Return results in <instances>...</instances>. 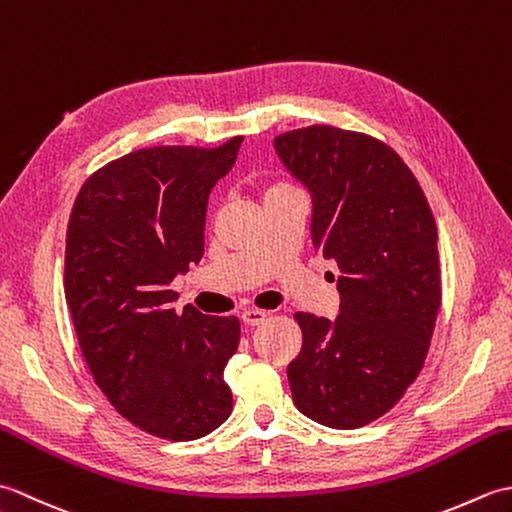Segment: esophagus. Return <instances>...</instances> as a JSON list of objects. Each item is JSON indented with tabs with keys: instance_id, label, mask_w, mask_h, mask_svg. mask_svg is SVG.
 Here are the masks:
<instances>
[{
	"instance_id": "obj_1",
	"label": "esophagus",
	"mask_w": 512,
	"mask_h": 512,
	"mask_svg": "<svg viewBox=\"0 0 512 512\" xmlns=\"http://www.w3.org/2000/svg\"><path fill=\"white\" fill-rule=\"evenodd\" d=\"M266 319H268V312H266V310L248 308V310H244V314H242V321H244L246 325H262Z\"/></svg>"
}]
</instances>
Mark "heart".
<instances>
[{"mask_svg":"<svg viewBox=\"0 0 512 512\" xmlns=\"http://www.w3.org/2000/svg\"><path fill=\"white\" fill-rule=\"evenodd\" d=\"M284 187H288V184H275V187H270L268 191H275V189H284Z\"/></svg>","mask_w":512,"mask_h":512,"instance_id":"b5f03b06","label":"heart"}]
</instances>
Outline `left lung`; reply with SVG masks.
<instances>
[{"instance_id": "8db88e82", "label": "left lung", "mask_w": 512, "mask_h": 512, "mask_svg": "<svg viewBox=\"0 0 512 512\" xmlns=\"http://www.w3.org/2000/svg\"><path fill=\"white\" fill-rule=\"evenodd\" d=\"M275 149L312 193L314 250L341 270L339 317L295 314L292 400L325 427H365L427 358L442 303L436 220L411 169L374 136L310 125L279 134Z\"/></svg>"}]
</instances>
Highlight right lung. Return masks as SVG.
Instances as JSON below:
<instances>
[{"mask_svg":"<svg viewBox=\"0 0 512 512\" xmlns=\"http://www.w3.org/2000/svg\"><path fill=\"white\" fill-rule=\"evenodd\" d=\"M242 140L132 151L72 206L63 288L81 354L114 409L156 438L198 440L233 411L224 367L239 319L178 312L169 284L202 259L206 200Z\"/></svg>","mask_w":512,"mask_h":512,"instance_id":"obj_1","label":"right lung"}]
</instances>
